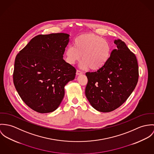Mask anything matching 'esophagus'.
I'll return each instance as SVG.
<instances>
[{"label": "esophagus", "instance_id": "obj_1", "mask_svg": "<svg viewBox=\"0 0 154 154\" xmlns=\"http://www.w3.org/2000/svg\"><path fill=\"white\" fill-rule=\"evenodd\" d=\"M83 74V72H82L80 70L77 69V71H76V74H77V75H80V74Z\"/></svg>", "mask_w": 154, "mask_h": 154}]
</instances>
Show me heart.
Segmentation results:
<instances>
[{
    "label": "heart",
    "mask_w": 154,
    "mask_h": 154,
    "mask_svg": "<svg viewBox=\"0 0 154 154\" xmlns=\"http://www.w3.org/2000/svg\"><path fill=\"white\" fill-rule=\"evenodd\" d=\"M74 47L69 46L65 51V60L73 65L82 58L80 67H89L91 70L102 68L109 60L112 47L105 39L94 34H85L77 37L74 41Z\"/></svg>",
    "instance_id": "heart-1"
}]
</instances>
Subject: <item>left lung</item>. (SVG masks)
Segmentation results:
<instances>
[{"label":"left lung","mask_w":154,"mask_h":154,"mask_svg":"<svg viewBox=\"0 0 154 154\" xmlns=\"http://www.w3.org/2000/svg\"><path fill=\"white\" fill-rule=\"evenodd\" d=\"M113 50L106 64L94 72H87L85 96L93 107L110 112L120 107L131 94L137 85L139 69L135 55L126 44L115 41Z\"/></svg>","instance_id":"1"}]
</instances>
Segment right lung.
I'll use <instances>...</instances> for the list:
<instances>
[{"label":"right lung","instance_id":"add662e5","mask_svg":"<svg viewBox=\"0 0 154 154\" xmlns=\"http://www.w3.org/2000/svg\"><path fill=\"white\" fill-rule=\"evenodd\" d=\"M69 35H38L18 53L14 84L24 103L41 113L56 110L64 96V86L74 79L76 69L63 60Z\"/></svg>","mask_w":154,"mask_h":154}]
</instances>
